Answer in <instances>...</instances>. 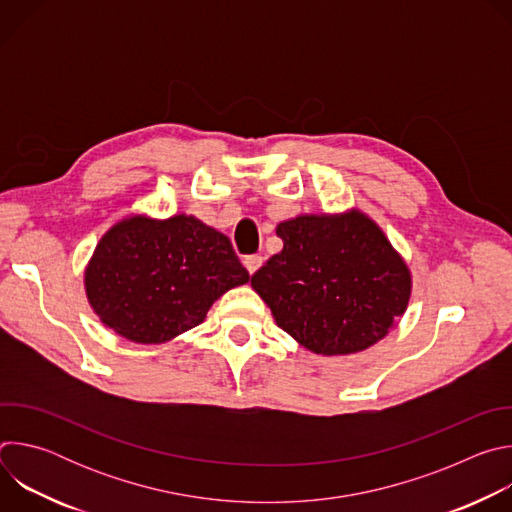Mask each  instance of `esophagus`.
<instances>
[{"label": "esophagus", "mask_w": 512, "mask_h": 512, "mask_svg": "<svg viewBox=\"0 0 512 512\" xmlns=\"http://www.w3.org/2000/svg\"><path fill=\"white\" fill-rule=\"evenodd\" d=\"M245 267H247V271L253 275L261 265H263V257H259V255H249V257H245Z\"/></svg>", "instance_id": "1"}]
</instances>
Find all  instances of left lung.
Listing matches in <instances>:
<instances>
[{
	"mask_svg": "<svg viewBox=\"0 0 512 512\" xmlns=\"http://www.w3.org/2000/svg\"><path fill=\"white\" fill-rule=\"evenodd\" d=\"M275 233L283 249L253 273L251 285L277 326L308 350L360 352L405 314L409 267L367 214H302Z\"/></svg>",
	"mask_w": 512,
	"mask_h": 512,
	"instance_id": "left-lung-1",
	"label": "left lung"
}]
</instances>
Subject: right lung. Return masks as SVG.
<instances>
[{
  "mask_svg": "<svg viewBox=\"0 0 512 512\" xmlns=\"http://www.w3.org/2000/svg\"><path fill=\"white\" fill-rule=\"evenodd\" d=\"M247 281L229 237L186 214L123 218L85 269L99 320L137 344H162L198 326L225 291Z\"/></svg>",
  "mask_w": 512,
  "mask_h": 512,
  "instance_id": "add662e5",
  "label": "right lung"
}]
</instances>
